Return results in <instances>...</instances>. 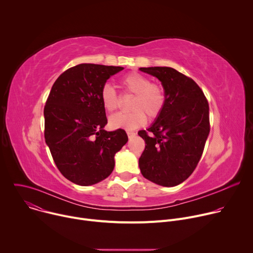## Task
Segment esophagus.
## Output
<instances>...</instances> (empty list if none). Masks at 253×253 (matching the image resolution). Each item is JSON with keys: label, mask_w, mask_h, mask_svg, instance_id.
Segmentation results:
<instances>
[{"label": "esophagus", "mask_w": 253, "mask_h": 253, "mask_svg": "<svg viewBox=\"0 0 253 253\" xmlns=\"http://www.w3.org/2000/svg\"><path fill=\"white\" fill-rule=\"evenodd\" d=\"M127 135H128V138H129V139H132V138L136 135V133L131 132V131H128V132H127Z\"/></svg>", "instance_id": "obj_1"}]
</instances>
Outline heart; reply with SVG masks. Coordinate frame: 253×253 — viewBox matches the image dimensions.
<instances>
[{"mask_svg": "<svg viewBox=\"0 0 253 253\" xmlns=\"http://www.w3.org/2000/svg\"><path fill=\"white\" fill-rule=\"evenodd\" d=\"M125 93L133 95L130 101L128 113H117L110 117L109 123L113 128L135 130L150 119L157 118L166 104V92L164 87L157 82H150L147 76L139 73H131L121 80ZM100 98L104 109L108 112L115 111L119 106V98L115 89L106 84L103 86Z\"/></svg>", "mask_w": 253, "mask_h": 253, "instance_id": "b5f03b06", "label": "heart"}]
</instances>
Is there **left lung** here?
Listing matches in <instances>:
<instances>
[{
	"label": "left lung",
	"instance_id": "left-lung-1",
	"mask_svg": "<svg viewBox=\"0 0 253 253\" xmlns=\"http://www.w3.org/2000/svg\"><path fill=\"white\" fill-rule=\"evenodd\" d=\"M156 77L166 92L162 113L138 135L145 141L139 158L142 175L165 187L186 180L204 150L209 124V105L203 91L189 77L170 67L140 68Z\"/></svg>",
	"mask_w": 253,
	"mask_h": 253
}]
</instances>
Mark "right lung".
I'll return each instance as SVG.
<instances>
[{"label":"right lung","instance_id":"obj_1","mask_svg":"<svg viewBox=\"0 0 253 253\" xmlns=\"http://www.w3.org/2000/svg\"><path fill=\"white\" fill-rule=\"evenodd\" d=\"M123 67L79 64L55 81L45 108V140L62 175L81 186L109 176L115 154L128 141L123 129L108 132L100 93Z\"/></svg>","mask_w":253,"mask_h":253}]
</instances>
